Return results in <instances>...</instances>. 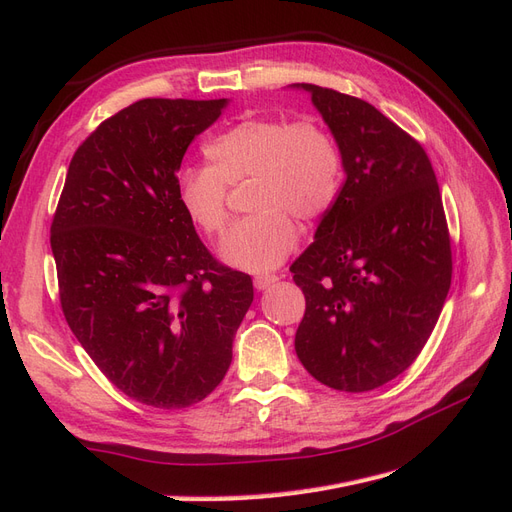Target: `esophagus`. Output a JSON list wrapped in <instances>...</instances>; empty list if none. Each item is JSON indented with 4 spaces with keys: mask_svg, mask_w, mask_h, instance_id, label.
Wrapping results in <instances>:
<instances>
[{
    "mask_svg": "<svg viewBox=\"0 0 512 512\" xmlns=\"http://www.w3.org/2000/svg\"><path fill=\"white\" fill-rule=\"evenodd\" d=\"M277 280H280V277L273 275V273H267V275H256V277H254V286H256V290H267V288H269V286H273Z\"/></svg>",
    "mask_w": 512,
    "mask_h": 512,
    "instance_id": "obj_1",
    "label": "esophagus"
}]
</instances>
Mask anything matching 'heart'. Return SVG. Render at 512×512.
Instances as JSON below:
<instances>
[{
	"label": "heart",
	"mask_w": 512,
	"mask_h": 512,
	"mask_svg": "<svg viewBox=\"0 0 512 512\" xmlns=\"http://www.w3.org/2000/svg\"><path fill=\"white\" fill-rule=\"evenodd\" d=\"M207 166L183 168L177 198L185 215L209 237L228 226V190L250 181V211L220 247L230 267L267 273L280 267L297 243V224L318 220L342 185V151L318 121L252 117L205 145Z\"/></svg>",
	"instance_id": "obj_1"
}]
</instances>
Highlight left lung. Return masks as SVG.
Segmentation results:
<instances>
[{"mask_svg":"<svg viewBox=\"0 0 512 512\" xmlns=\"http://www.w3.org/2000/svg\"><path fill=\"white\" fill-rule=\"evenodd\" d=\"M307 91L342 151L346 181L314 243L292 262L305 294L299 361L335 391L363 393L406 371L451 288V237L425 149L365 100Z\"/></svg>","mask_w":512,"mask_h":512,"instance_id":"1","label":"left lung"}]
</instances>
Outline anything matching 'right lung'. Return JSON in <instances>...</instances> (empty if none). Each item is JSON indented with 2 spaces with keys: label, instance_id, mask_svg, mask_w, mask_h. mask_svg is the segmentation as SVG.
Returning a JSON list of instances; mask_svg holds the SVG:
<instances>
[{
  "label": "right lung",
  "instance_id": "obj_1",
  "mask_svg": "<svg viewBox=\"0 0 512 512\" xmlns=\"http://www.w3.org/2000/svg\"><path fill=\"white\" fill-rule=\"evenodd\" d=\"M222 100L147 98L72 156L51 224L68 327L119 391L151 408L203 401L232 361L252 277L220 265L177 198V170Z\"/></svg>",
  "mask_w": 512,
  "mask_h": 512
}]
</instances>
